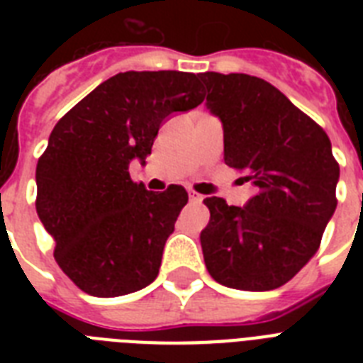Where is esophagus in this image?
<instances>
[{"mask_svg":"<svg viewBox=\"0 0 363 363\" xmlns=\"http://www.w3.org/2000/svg\"><path fill=\"white\" fill-rule=\"evenodd\" d=\"M188 198H190V201H194V203H199V201H203V196L196 192V190H188Z\"/></svg>","mask_w":363,"mask_h":363,"instance_id":"1","label":"esophagus"}]
</instances>
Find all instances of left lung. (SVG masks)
I'll return each mask as SVG.
<instances>
[{
	"label": "left lung",
	"mask_w": 363,
	"mask_h": 363,
	"mask_svg": "<svg viewBox=\"0 0 363 363\" xmlns=\"http://www.w3.org/2000/svg\"><path fill=\"white\" fill-rule=\"evenodd\" d=\"M207 107L224 125V162L254 186L245 207L207 198L205 265L228 288L286 284L320 247L337 207L339 164L326 131L264 79L201 73Z\"/></svg>",
	"instance_id": "left-lung-1"
}]
</instances>
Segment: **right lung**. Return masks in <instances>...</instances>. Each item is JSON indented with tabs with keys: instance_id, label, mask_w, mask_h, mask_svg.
Listing matches in <instances>:
<instances>
[{
	"instance_id": "obj_1",
	"label": "right lung",
	"mask_w": 363,
	"mask_h": 363,
	"mask_svg": "<svg viewBox=\"0 0 363 363\" xmlns=\"http://www.w3.org/2000/svg\"><path fill=\"white\" fill-rule=\"evenodd\" d=\"M203 99L194 73L125 71L54 125L37 162L35 209L56 242L54 258L82 292L115 298L158 277L188 194L179 184L148 192L131 181L130 162L145 164L160 124Z\"/></svg>"
}]
</instances>
